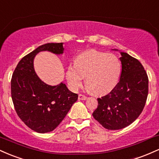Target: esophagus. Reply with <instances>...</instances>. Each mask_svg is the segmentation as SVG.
Listing matches in <instances>:
<instances>
[{
    "mask_svg": "<svg viewBox=\"0 0 159 159\" xmlns=\"http://www.w3.org/2000/svg\"><path fill=\"white\" fill-rule=\"evenodd\" d=\"M87 98V97L84 95H82V94H79L78 95V99L79 100H86Z\"/></svg>",
    "mask_w": 159,
    "mask_h": 159,
    "instance_id": "obj_1",
    "label": "esophagus"
}]
</instances>
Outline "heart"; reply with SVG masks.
I'll use <instances>...</instances> for the list:
<instances>
[{
  "label": "heart",
  "instance_id": "obj_1",
  "mask_svg": "<svg viewBox=\"0 0 159 159\" xmlns=\"http://www.w3.org/2000/svg\"><path fill=\"white\" fill-rule=\"evenodd\" d=\"M122 74V64L114 54L91 50L81 53L75 63L66 70L67 81L72 90L82 85L84 77L89 90L96 95H105L111 92L119 83Z\"/></svg>",
  "mask_w": 159,
  "mask_h": 159
}]
</instances>
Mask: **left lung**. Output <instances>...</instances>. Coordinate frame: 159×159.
I'll list each match as a JSON object with an SVG mask.
<instances>
[{"label":"left lung","mask_w":159,"mask_h":159,"mask_svg":"<svg viewBox=\"0 0 159 159\" xmlns=\"http://www.w3.org/2000/svg\"><path fill=\"white\" fill-rule=\"evenodd\" d=\"M118 51L117 49H113ZM122 74L116 87L98 98L94 119L108 130L128 126L141 114L148 96V76L139 61L125 52H120Z\"/></svg>","instance_id":"left-lung-1"}]
</instances>
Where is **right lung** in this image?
<instances>
[{
    "label": "right lung",
    "instance_id": "add662e5",
    "mask_svg": "<svg viewBox=\"0 0 159 159\" xmlns=\"http://www.w3.org/2000/svg\"><path fill=\"white\" fill-rule=\"evenodd\" d=\"M63 43H47L40 45L25 56L14 71L11 80V96L19 118L32 130L50 132L64 119L78 94L69 90L66 85L51 86L36 75L34 60L40 52H50L57 55L63 53Z\"/></svg>",
    "mask_w": 159,
    "mask_h": 159
}]
</instances>
